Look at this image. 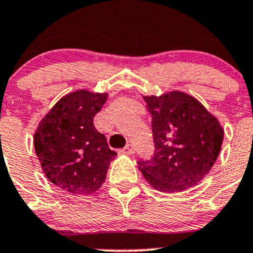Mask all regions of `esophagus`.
<instances>
[{
  "label": "esophagus",
  "instance_id": "esophagus-1",
  "mask_svg": "<svg viewBox=\"0 0 253 253\" xmlns=\"http://www.w3.org/2000/svg\"><path fill=\"white\" fill-rule=\"evenodd\" d=\"M124 152L127 153V155H133L134 153V148L132 145H126V147L124 148Z\"/></svg>",
  "mask_w": 253,
  "mask_h": 253
}]
</instances>
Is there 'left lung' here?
<instances>
[{
  "mask_svg": "<svg viewBox=\"0 0 253 253\" xmlns=\"http://www.w3.org/2000/svg\"><path fill=\"white\" fill-rule=\"evenodd\" d=\"M152 116L155 155L138 169L156 190L181 192L206 176L223 140L218 120L200 101L181 91L143 96Z\"/></svg>",
  "mask_w": 253,
  "mask_h": 253,
  "instance_id": "left-lung-1",
  "label": "left lung"
}]
</instances>
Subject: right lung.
Returning a JSON list of instances; mask_svg holds the SVG:
<instances>
[{
    "label": "right lung",
    "instance_id": "right-lung-1",
    "mask_svg": "<svg viewBox=\"0 0 253 253\" xmlns=\"http://www.w3.org/2000/svg\"><path fill=\"white\" fill-rule=\"evenodd\" d=\"M107 97V93L87 89L66 94L35 132V151L44 174L66 192L87 195L97 191L117 155L93 125Z\"/></svg>",
    "mask_w": 253,
    "mask_h": 253
}]
</instances>
